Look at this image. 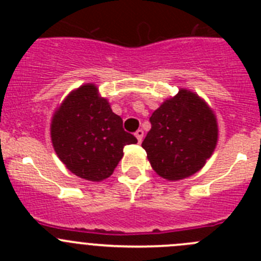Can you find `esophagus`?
Here are the masks:
<instances>
[{
    "label": "esophagus",
    "mask_w": 261,
    "mask_h": 261,
    "mask_svg": "<svg viewBox=\"0 0 261 261\" xmlns=\"http://www.w3.org/2000/svg\"><path fill=\"white\" fill-rule=\"evenodd\" d=\"M135 136L137 137L138 142H142V138H144V130H142V129H138L137 132L135 133Z\"/></svg>",
    "instance_id": "esophagus-1"
}]
</instances>
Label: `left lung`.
I'll use <instances>...</instances> for the list:
<instances>
[{
    "mask_svg": "<svg viewBox=\"0 0 261 261\" xmlns=\"http://www.w3.org/2000/svg\"><path fill=\"white\" fill-rule=\"evenodd\" d=\"M142 147L151 167L168 180L197 172L211 158L218 137L216 116L196 94L180 90L150 116Z\"/></svg>",
    "mask_w": 261,
    "mask_h": 261,
    "instance_id": "1",
    "label": "left lung"
}]
</instances>
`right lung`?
Returning <instances> with one entry per match:
<instances>
[{
    "label": "right lung",
    "mask_w": 261,
    "mask_h": 261,
    "mask_svg": "<svg viewBox=\"0 0 261 261\" xmlns=\"http://www.w3.org/2000/svg\"><path fill=\"white\" fill-rule=\"evenodd\" d=\"M50 136L55 151L68 170L91 181L112 175L123 158L124 146L137 142L91 84L69 94L53 116Z\"/></svg>",
    "instance_id": "obj_1"
}]
</instances>
